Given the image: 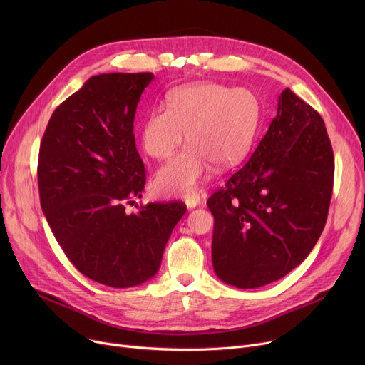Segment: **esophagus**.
Here are the masks:
<instances>
[{
  "label": "esophagus",
  "mask_w": 365,
  "mask_h": 365,
  "mask_svg": "<svg viewBox=\"0 0 365 365\" xmlns=\"http://www.w3.org/2000/svg\"><path fill=\"white\" fill-rule=\"evenodd\" d=\"M198 204H201L200 195H194V197L186 198V205H187V208H195Z\"/></svg>",
  "instance_id": "obj_1"
}]
</instances>
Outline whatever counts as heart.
<instances>
[{
    "mask_svg": "<svg viewBox=\"0 0 365 365\" xmlns=\"http://www.w3.org/2000/svg\"><path fill=\"white\" fill-rule=\"evenodd\" d=\"M260 120L256 94L247 88L198 84L176 90L168 109H153L142 127L148 155L167 160L185 140L189 146L164 164L155 187L164 195L192 197L212 171L241 161L250 150Z\"/></svg>",
    "mask_w": 365,
    "mask_h": 365,
    "instance_id": "b5f03b06",
    "label": "heart"
}]
</instances>
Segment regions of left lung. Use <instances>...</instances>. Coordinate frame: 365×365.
Masks as SVG:
<instances>
[{
	"label": "left lung",
	"mask_w": 365,
	"mask_h": 365,
	"mask_svg": "<svg viewBox=\"0 0 365 365\" xmlns=\"http://www.w3.org/2000/svg\"><path fill=\"white\" fill-rule=\"evenodd\" d=\"M333 179L321 115L285 88L252 157L207 201L216 275L237 289H257L292 272L322 234Z\"/></svg>",
	"instance_id": "1"
}]
</instances>
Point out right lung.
Returning a JSON list of instances; mask_svg holds the SVG:
<instances>
[{
  "instance_id": "obj_1",
  "label": "right lung",
  "mask_w": 365,
  "mask_h": 365,
  "mask_svg": "<svg viewBox=\"0 0 365 365\" xmlns=\"http://www.w3.org/2000/svg\"><path fill=\"white\" fill-rule=\"evenodd\" d=\"M153 73H101L61 103L38 157L43 213L71 263L87 278L127 289L155 277L186 212L182 201L136 205L146 183L133 123Z\"/></svg>"
}]
</instances>
